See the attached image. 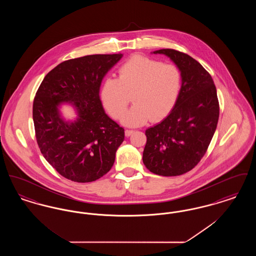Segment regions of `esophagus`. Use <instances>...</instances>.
Wrapping results in <instances>:
<instances>
[{"instance_id":"1","label":"esophagus","mask_w":256,"mask_h":256,"mask_svg":"<svg viewBox=\"0 0 256 256\" xmlns=\"http://www.w3.org/2000/svg\"><path fill=\"white\" fill-rule=\"evenodd\" d=\"M134 130H126V132H124V134H126V137H128V136H130L132 134H134Z\"/></svg>"}]
</instances>
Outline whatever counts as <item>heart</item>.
<instances>
[{
    "mask_svg": "<svg viewBox=\"0 0 256 256\" xmlns=\"http://www.w3.org/2000/svg\"><path fill=\"white\" fill-rule=\"evenodd\" d=\"M182 72L170 63L134 54L118 69V78L104 80L100 96L110 115L120 119L132 100L134 106L122 122L128 126H141L152 119L166 117L176 106L182 89Z\"/></svg>",
    "mask_w": 256,
    "mask_h": 256,
    "instance_id": "1",
    "label": "heart"
}]
</instances>
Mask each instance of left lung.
<instances>
[{
    "label": "left lung",
    "mask_w": 256,
    "mask_h": 256,
    "mask_svg": "<svg viewBox=\"0 0 256 256\" xmlns=\"http://www.w3.org/2000/svg\"><path fill=\"white\" fill-rule=\"evenodd\" d=\"M182 72L176 106L158 124L146 130L143 162L148 170L174 176L192 170L206 152L219 120L220 106L212 76L187 54L162 49Z\"/></svg>",
    "instance_id": "8db88e82"
}]
</instances>
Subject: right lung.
Returning <instances> with one entry per match:
<instances>
[{
    "label": "right lung",
    "instance_id": "1",
    "mask_svg": "<svg viewBox=\"0 0 256 256\" xmlns=\"http://www.w3.org/2000/svg\"><path fill=\"white\" fill-rule=\"evenodd\" d=\"M122 54H91L63 61L46 74L37 90L32 118L41 154L58 172L74 182H91L112 168L124 130L106 114L100 82ZM72 102L79 113L74 123L57 110Z\"/></svg>",
    "mask_w": 256,
    "mask_h": 256
}]
</instances>
